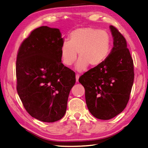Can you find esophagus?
Instances as JSON below:
<instances>
[{
    "label": "esophagus",
    "instance_id": "34e87169",
    "mask_svg": "<svg viewBox=\"0 0 148 148\" xmlns=\"http://www.w3.org/2000/svg\"><path fill=\"white\" fill-rule=\"evenodd\" d=\"M79 75L78 74H77L75 75V79H76V82L79 81Z\"/></svg>",
    "mask_w": 148,
    "mask_h": 148
}]
</instances>
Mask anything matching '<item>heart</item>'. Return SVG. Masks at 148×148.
I'll use <instances>...</instances> for the list:
<instances>
[{"label":"heart","mask_w":148,"mask_h":148,"mask_svg":"<svg viewBox=\"0 0 148 148\" xmlns=\"http://www.w3.org/2000/svg\"><path fill=\"white\" fill-rule=\"evenodd\" d=\"M111 36L105 29L92 27L79 28L70 33L68 41L61 45L60 52L63 64L70 66L79 59L75 69L86 71L88 65L92 67L100 66L106 60L111 48Z\"/></svg>","instance_id":"heart-1"}]
</instances>
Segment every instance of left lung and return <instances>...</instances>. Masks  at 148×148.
Returning <instances> with one entry per match:
<instances>
[{"instance_id": "1", "label": "left lung", "mask_w": 148, "mask_h": 148, "mask_svg": "<svg viewBox=\"0 0 148 148\" xmlns=\"http://www.w3.org/2000/svg\"><path fill=\"white\" fill-rule=\"evenodd\" d=\"M110 28L113 47L105 61L82 75L86 104L92 115L110 120L125 108L134 81L133 61L124 36L115 27Z\"/></svg>"}]
</instances>
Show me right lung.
<instances>
[{
  "mask_svg": "<svg viewBox=\"0 0 148 148\" xmlns=\"http://www.w3.org/2000/svg\"><path fill=\"white\" fill-rule=\"evenodd\" d=\"M64 40L60 29L43 26L33 30L21 44L16 58V90L27 112L43 122L65 115L75 73L61 62Z\"/></svg>",
  "mask_w": 148,
  "mask_h": 148,
  "instance_id": "1",
  "label": "right lung"
}]
</instances>
